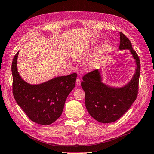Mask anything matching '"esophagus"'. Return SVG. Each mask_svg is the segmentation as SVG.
<instances>
[{
  "label": "esophagus",
  "instance_id": "esophagus-1",
  "mask_svg": "<svg viewBox=\"0 0 154 154\" xmlns=\"http://www.w3.org/2000/svg\"><path fill=\"white\" fill-rule=\"evenodd\" d=\"M76 85L80 86V78H77L76 79Z\"/></svg>",
  "mask_w": 154,
  "mask_h": 154
}]
</instances>
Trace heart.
I'll return each mask as SVG.
<instances>
[{
    "instance_id": "heart-1",
    "label": "heart",
    "mask_w": 154,
    "mask_h": 154,
    "mask_svg": "<svg viewBox=\"0 0 154 154\" xmlns=\"http://www.w3.org/2000/svg\"><path fill=\"white\" fill-rule=\"evenodd\" d=\"M78 57V55H76L75 58ZM93 64H94V62L92 60H88V61L86 62L85 63V67L86 68H91L93 66Z\"/></svg>"
}]
</instances>
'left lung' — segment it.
Instances as JSON below:
<instances>
[{"mask_svg":"<svg viewBox=\"0 0 154 154\" xmlns=\"http://www.w3.org/2000/svg\"><path fill=\"white\" fill-rule=\"evenodd\" d=\"M119 35V49H129L136 60L137 69L132 80L123 87H110L101 82L100 71L96 69L83 76L81 83L88 112L100 123H112L119 119L130 109L138 94L140 60L131 42L122 32Z\"/></svg>","mask_w":154,"mask_h":154,"instance_id":"1","label":"left lung"}]
</instances>
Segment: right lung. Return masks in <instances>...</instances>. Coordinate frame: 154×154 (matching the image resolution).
I'll return each instance as SVG.
<instances>
[{
  "label": "right lung",
  "mask_w": 154,
  "mask_h": 154,
  "mask_svg": "<svg viewBox=\"0 0 154 154\" xmlns=\"http://www.w3.org/2000/svg\"><path fill=\"white\" fill-rule=\"evenodd\" d=\"M18 51L11 66L14 98L33 122L42 125L53 123L62 113L67 97L75 87L77 74L54 78L38 85H31L23 80L18 74Z\"/></svg>",
  "instance_id": "right-lung-1"
}]
</instances>
